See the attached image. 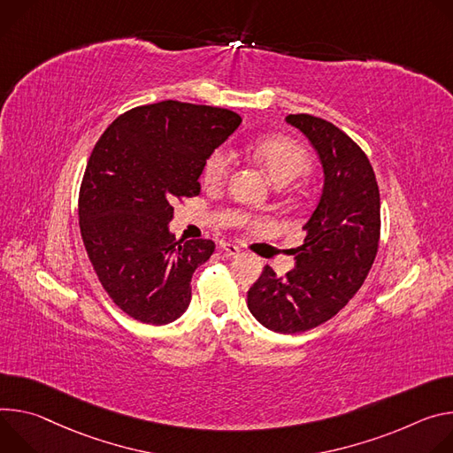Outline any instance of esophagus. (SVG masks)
I'll return each mask as SVG.
<instances>
[{
	"label": "esophagus",
	"instance_id": "34e87169",
	"mask_svg": "<svg viewBox=\"0 0 453 453\" xmlns=\"http://www.w3.org/2000/svg\"><path fill=\"white\" fill-rule=\"evenodd\" d=\"M221 254H225L226 257H237L239 254H241V250H239V246H235V244H230V242H221Z\"/></svg>",
	"mask_w": 453,
	"mask_h": 453
}]
</instances>
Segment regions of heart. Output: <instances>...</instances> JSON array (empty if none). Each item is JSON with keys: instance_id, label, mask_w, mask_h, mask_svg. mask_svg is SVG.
<instances>
[{"instance_id": "b5f03b06", "label": "heart", "mask_w": 453, "mask_h": 453, "mask_svg": "<svg viewBox=\"0 0 453 453\" xmlns=\"http://www.w3.org/2000/svg\"><path fill=\"white\" fill-rule=\"evenodd\" d=\"M254 155L277 185H288L311 169L308 150L282 136L261 138L254 147ZM230 171L232 155L226 149H218L205 162L203 181L209 187H221L228 180Z\"/></svg>"}]
</instances>
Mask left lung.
Returning a JSON list of instances; mask_svg holds the SVG:
<instances>
[{
    "label": "left lung",
    "mask_w": 453,
    "mask_h": 453,
    "mask_svg": "<svg viewBox=\"0 0 453 453\" xmlns=\"http://www.w3.org/2000/svg\"><path fill=\"white\" fill-rule=\"evenodd\" d=\"M286 122L303 131L324 169V188L306 237L286 277L265 266L248 289V310L265 327L293 334L334 317L362 288L380 244V190L360 145L331 122L298 113Z\"/></svg>",
    "instance_id": "obj_1"
}]
</instances>
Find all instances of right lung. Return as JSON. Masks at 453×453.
I'll list each match as a JSON object with an SVG mask.
<instances>
[{
	"mask_svg": "<svg viewBox=\"0 0 453 453\" xmlns=\"http://www.w3.org/2000/svg\"><path fill=\"white\" fill-rule=\"evenodd\" d=\"M239 124L230 110L164 100L126 111L95 143L79 192L81 235L100 284L134 320L164 326L188 308L192 273L216 244L176 241L167 225Z\"/></svg>",
	"mask_w": 453,
	"mask_h": 453,
	"instance_id": "add662e5",
	"label": "right lung"
}]
</instances>
